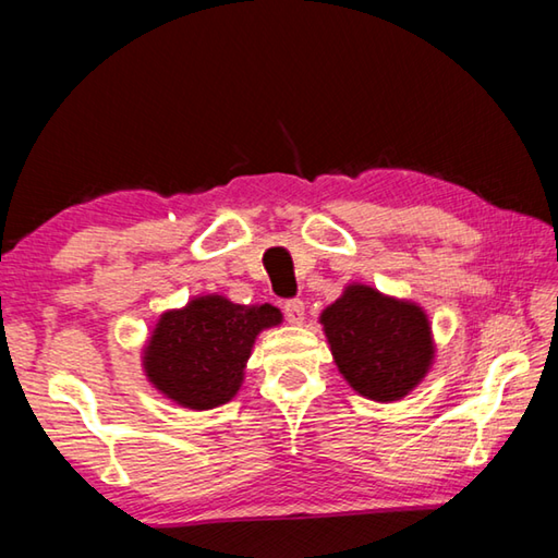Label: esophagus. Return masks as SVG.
Segmentation results:
<instances>
[{
	"mask_svg": "<svg viewBox=\"0 0 558 558\" xmlns=\"http://www.w3.org/2000/svg\"><path fill=\"white\" fill-rule=\"evenodd\" d=\"M282 313H286L288 323H292V325H302V319H305V302H302L300 298H295V300H288L286 305H282Z\"/></svg>",
	"mask_w": 558,
	"mask_h": 558,
	"instance_id": "obj_1",
	"label": "esophagus"
}]
</instances>
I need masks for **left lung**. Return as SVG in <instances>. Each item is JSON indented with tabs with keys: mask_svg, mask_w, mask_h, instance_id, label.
Segmentation results:
<instances>
[{
	"mask_svg": "<svg viewBox=\"0 0 558 558\" xmlns=\"http://www.w3.org/2000/svg\"><path fill=\"white\" fill-rule=\"evenodd\" d=\"M339 374L364 399L401 401L426 379L436 339L418 302L349 282L319 315Z\"/></svg>",
	"mask_w": 558,
	"mask_h": 558,
	"instance_id": "obj_1",
	"label": "left lung"
}]
</instances>
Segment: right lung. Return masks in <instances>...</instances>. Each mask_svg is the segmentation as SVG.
Masks as SVG:
<instances>
[{
  "instance_id": "right-lung-1",
  "label": "right lung",
  "mask_w": 558,
  "mask_h": 558,
  "mask_svg": "<svg viewBox=\"0 0 558 558\" xmlns=\"http://www.w3.org/2000/svg\"><path fill=\"white\" fill-rule=\"evenodd\" d=\"M280 323L282 313L268 302L239 305L219 292L192 298L159 315L143 347V372L182 409H219L239 393L258 335Z\"/></svg>"
}]
</instances>
